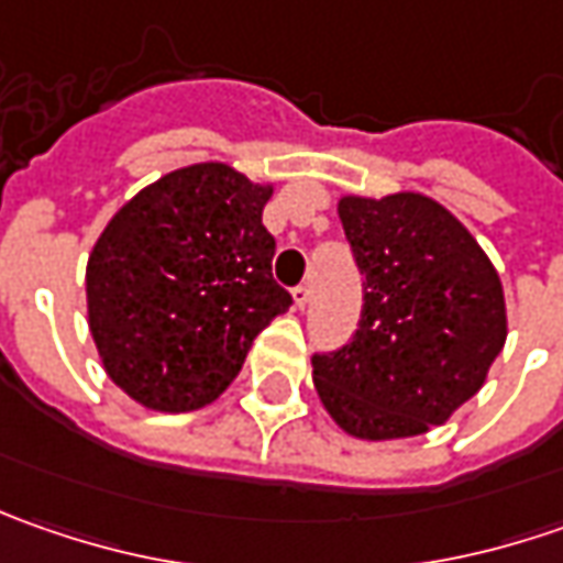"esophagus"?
<instances>
[{"instance_id":"esophagus-1","label":"esophagus","mask_w":563,"mask_h":563,"mask_svg":"<svg viewBox=\"0 0 563 563\" xmlns=\"http://www.w3.org/2000/svg\"><path fill=\"white\" fill-rule=\"evenodd\" d=\"M291 294H294V307H297V310H303V307L310 303V288H307V285H297Z\"/></svg>"}]
</instances>
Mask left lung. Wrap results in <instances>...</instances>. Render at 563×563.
Returning a JSON list of instances; mask_svg holds the SVG:
<instances>
[{
    "mask_svg": "<svg viewBox=\"0 0 563 563\" xmlns=\"http://www.w3.org/2000/svg\"><path fill=\"white\" fill-rule=\"evenodd\" d=\"M338 219L363 275V313L344 347L313 357L319 400L354 439L422 435L483 388L501 354V278L432 197H341Z\"/></svg>",
    "mask_w": 563,
    "mask_h": 563,
    "instance_id": "left-lung-1",
    "label": "left lung"
}]
</instances>
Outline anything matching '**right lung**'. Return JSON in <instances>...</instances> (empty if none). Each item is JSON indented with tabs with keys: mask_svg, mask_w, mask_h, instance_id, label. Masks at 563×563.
<instances>
[{
	"mask_svg": "<svg viewBox=\"0 0 563 563\" xmlns=\"http://www.w3.org/2000/svg\"><path fill=\"white\" fill-rule=\"evenodd\" d=\"M272 185L225 163L168 172L121 206L87 260L90 335L109 378L150 410L187 413L241 373L291 307L263 225Z\"/></svg>",
	"mask_w": 563,
	"mask_h": 563,
	"instance_id": "1",
	"label": "right lung"
}]
</instances>
